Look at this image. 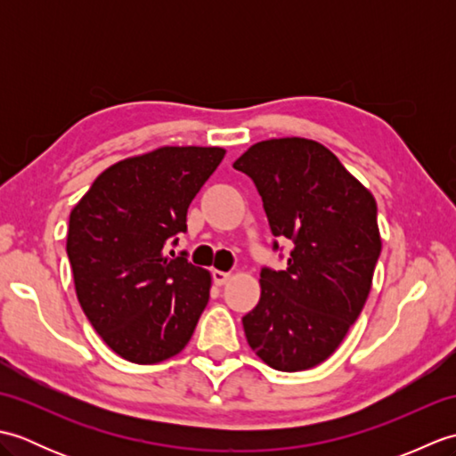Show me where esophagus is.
Wrapping results in <instances>:
<instances>
[{
  "label": "esophagus",
  "instance_id": "34e87169",
  "mask_svg": "<svg viewBox=\"0 0 456 456\" xmlns=\"http://www.w3.org/2000/svg\"><path fill=\"white\" fill-rule=\"evenodd\" d=\"M229 278H231V273H223V270H213V282H216L217 286L227 284Z\"/></svg>",
  "mask_w": 456,
  "mask_h": 456
}]
</instances>
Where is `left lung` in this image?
Here are the masks:
<instances>
[{
    "label": "left lung",
    "instance_id": "1",
    "mask_svg": "<svg viewBox=\"0 0 456 456\" xmlns=\"http://www.w3.org/2000/svg\"><path fill=\"white\" fill-rule=\"evenodd\" d=\"M233 167L253 178L273 235L294 243L286 270L260 273L247 343L276 370H307L337 351L370 294L382 250L376 200L312 139L260 141Z\"/></svg>",
    "mask_w": 456,
    "mask_h": 456
}]
</instances>
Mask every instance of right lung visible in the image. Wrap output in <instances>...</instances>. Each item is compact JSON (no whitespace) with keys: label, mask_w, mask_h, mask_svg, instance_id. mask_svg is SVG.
<instances>
[{"label":"right lung","mask_w":456,"mask_h":456,"mask_svg":"<svg viewBox=\"0 0 456 456\" xmlns=\"http://www.w3.org/2000/svg\"><path fill=\"white\" fill-rule=\"evenodd\" d=\"M221 147H159L105 168L70 211L66 253L92 327L115 354L157 364L178 354L208 305L211 274L164 255ZM176 243V240H174Z\"/></svg>","instance_id":"1"}]
</instances>
